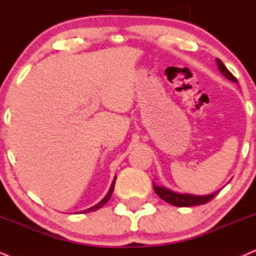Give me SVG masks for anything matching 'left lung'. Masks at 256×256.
I'll use <instances>...</instances> for the list:
<instances>
[{
	"label": "left lung",
	"mask_w": 256,
	"mask_h": 256,
	"mask_svg": "<svg viewBox=\"0 0 256 256\" xmlns=\"http://www.w3.org/2000/svg\"><path fill=\"white\" fill-rule=\"evenodd\" d=\"M218 68H220V72L223 74L224 76L228 80L232 82H237V78L232 75L229 70L226 69V66H224L223 62L220 60H217ZM154 190H155L156 194H158L160 198H162L164 202H169V204L178 206V208H184V206H196V205H202L206 204V202H211L214 196H217L218 192L212 193V194L208 196H192V194H180V193H175L173 190L164 188V187H158L156 184H154Z\"/></svg>",
	"instance_id": "8db88e82"
}]
</instances>
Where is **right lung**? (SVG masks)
Wrapping results in <instances>:
<instances>
[{"mask_svg":"<svg viewBox=\"0 0 256 256\" xmlns=\"http://www.w3.org/2000/svg\"><path fill=\"white\" fill-rule=\"evenodd\" d=\"M116 180V178H114V180H113L112 184H110V190H108V193H107V194H106V196H104V198L102 200H101V202H98V204H96V205H95V206H93V208H87V210L82 211V214H87V212L96 211V210H98V208H102V206H104V204H106L107 202H108L110 198V196H112V193H113V190H114Z\"/></svg>","mask_w":256,"mask_h":256,"instance_id":"right-lung-1","label":"right lung"}]
</instances>
